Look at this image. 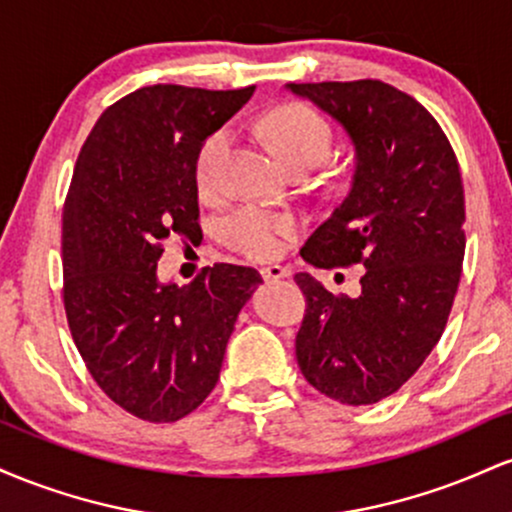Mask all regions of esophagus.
I'll return each instance as SVG.
<instances>
[{
    "instance_id": "34e87169",
    "label": "esophagus",
    "mask_w": 512,
    "mask_h": 512,
    "mask_svg": "<svg viewBox=\"0 0 512 512\" xmlns=\"http://www.w3.org/2000/svg\"><path fill=\"white\" fill-rule=\"evenodd\" d=\"M260 274L264 276V281H279L284 276H289V269L281 267V264H269V267H262Z\"/></svg>"
}]
</instances>
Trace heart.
<instances>
[{
  "instance_id": "1",
  "label": "heart",
  "mask_w": 512,
  "mask_h": 512,
  "mask_svg": "<svg viewBox=\"0 0 512 512\" xmlns=\"http://www.w3.org/2000/svg\"><path fill=\"white\" fill-rule=\"evenodd\" d=\"M262 132L293 170L320 166L332 149V125L320 110L303 103L279 105L264 117ZM233 149V129L216 127L204 137L195 156V185L199 195H219L226 185V166ZM221 238L228 248L252 260H274L291 245L298 221L262 204H245L221 221Z\"/></svg>"
}]
</instances>
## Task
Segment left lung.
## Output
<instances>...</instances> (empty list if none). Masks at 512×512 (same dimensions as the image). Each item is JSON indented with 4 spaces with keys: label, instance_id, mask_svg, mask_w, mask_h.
<instances>
[{
    "label": "left lung",
    "instance_id": "1",
    "mask_svg": "<svg viewBox=\"0 0 512 512\" xmlns=\"http://www.w3.org/2000/svg\"><path fill=\"white\" fill-rule=\"evenodd\" d=\"M289 88L342 122L356 149L349 190L303 260L366 267L356 298L296 274L305 296L298 366L325 397L375 404L421 368L448 325L464 260L460 166L436 117L385 81Z\"/></svg>",
    "mask_w": 512,
    "mask_h": 512
}]
</instances>
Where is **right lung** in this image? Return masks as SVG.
<instances>
[{
  "mask_svg": "<svg viewBox=\"0 0 512 512\" xmlns=\"http://www.w3.org/2000/svg\"><path fill=\"white\" fill-rule=\"evenodd\" d=\"M252 91L144 86L105 110L76 158L62 211L69 332L105 395L151 424H173L209 397L262 281L223 262L187 286L156 279L163 243L199 233V144Z\"/></svg>",
  "mask_w": 512,
  "mask_h": 512,
  "instance_id": "1",
  "label": "right lung"
}]
</instances>
